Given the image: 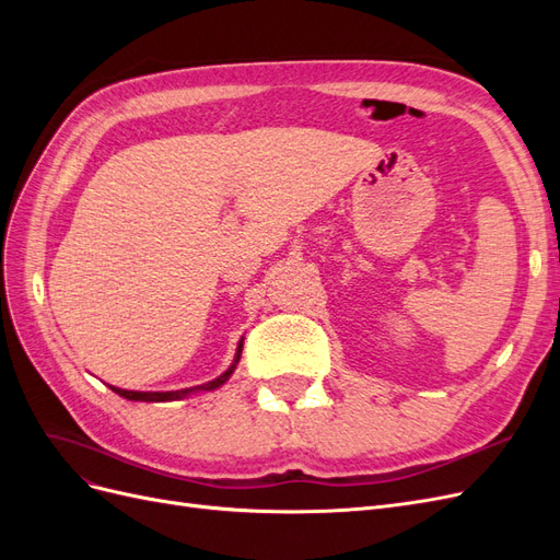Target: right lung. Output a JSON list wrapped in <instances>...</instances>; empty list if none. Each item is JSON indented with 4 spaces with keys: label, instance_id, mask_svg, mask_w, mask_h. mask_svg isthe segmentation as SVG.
<instances>
[{
    "label": "right lung",
    "instance_id": "obj_1",
    "mask_svg": "<svg viewBox=\"0 0 560 560\" xmlns=\"http://www.w3.org/2000/svg\"><path fill=\"white\" fill-rule=\"evenodd\" d=\"M241 352H243V338L238 341V348H235V358L231 362V366L224 371L222 376H217L214 381H208L202 385H194V387H184V389H167V393H138V389H121V387H114L109 385L116 395H121L124 399H130V401H175V399H184L189 395H196V393H212V389L222 387L231 376L235 366H238L241 362Z\"/></svg>",
    "mask_w": 560,
    "mask_h": 560
}]
</instances>
